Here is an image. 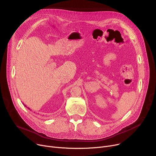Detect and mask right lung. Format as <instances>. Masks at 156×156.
<instances>
[{
  "label": "right lung",
  "instance_id": "right-lung-1",
  "mask_svg": "<svg viewBox=\"0 0 156 156\" xmlns=\"http://www.w3.org/2000/svg\"><path fill=\"white\" fill-rule=\"evenodd\" d=\"M25 105V107H27V106H26V105ZM29 109H30V108H29Z\"/></svg>",
  "mask_w": 156,
  "mask_h": 156
}]
</instances>
